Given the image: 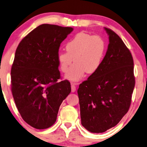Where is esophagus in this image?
<instances>
[{
  "label": "esophagus",
  "instance_id": "esophagus-1",
  "mask_svg": "<svg viewBox=\"0 0 147 147\" xmlns=\"http://www.w3.org/2000/svg\"><path fill=\"white\" fill-rule=\"evenodd\" d=\"M71 90L72 92H75L76 91V86L75 83H71Z\"/></svg>",
  "mask_w": 147,
  "mask_h": 147
}]
</instances>
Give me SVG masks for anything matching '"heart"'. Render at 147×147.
<instances>
[{
	"instance_id": "obj_1",
	"label": "heart",
	"mask_w": 147,
	"mask_h": 147,
	"mask_svg": "<svg viewBox=\"0 0 147 147\" xmlns=\"http://www.w3.org/2000/svg\"><path fill=\"white\" fill-rule=\"evenodd\" d=\"M66 52H58L57 60L60 70L66 72L72 62L76 63L66 75L72 81H78L88 74L99 69L105 50V42L99 36L78 33L66 44Z\"/></svg>"
}]
</instances>
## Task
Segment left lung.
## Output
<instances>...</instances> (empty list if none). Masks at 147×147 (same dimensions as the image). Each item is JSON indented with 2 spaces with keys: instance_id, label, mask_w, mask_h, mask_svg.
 I'll use <instances>...</instances> for the list:
<instances>
[{
  "instance_id": "1",
  "label": "left lung",
  "mask_w": 147,
  "mask_h": 147,
  "mask_svg": "<svg viewBox=\"0 0 147 147\" xmlns=\"http://www.w3.org/2000/svg\"><path fill=\"white\" fill-rule=\"evenodd\" d=\"M109 44L99 69L80 84L81 124L93 133L116 126L130 108L135 85L130 51L114 31L105 27Z\"/></svg>"
}]
</instances>
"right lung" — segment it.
<instances>
[{"mask_svg": "<svg viewBox=\"0 0 147 147\" xmlns=\"http://www.w3.org/2000/svg\"><path fill=\"white\" fill-rule=\"evenodd\" d=\"M73 29L42 24L29 33L17 46L11 70V91L19 113L36 129L52 126L58 109L71 91L61 79L57 56L60 44Z\"/></svg>", "mask_w": 147, "mask_h": 147, "instance_id": "obj_1", "label": "right lung"}]
</instances>
